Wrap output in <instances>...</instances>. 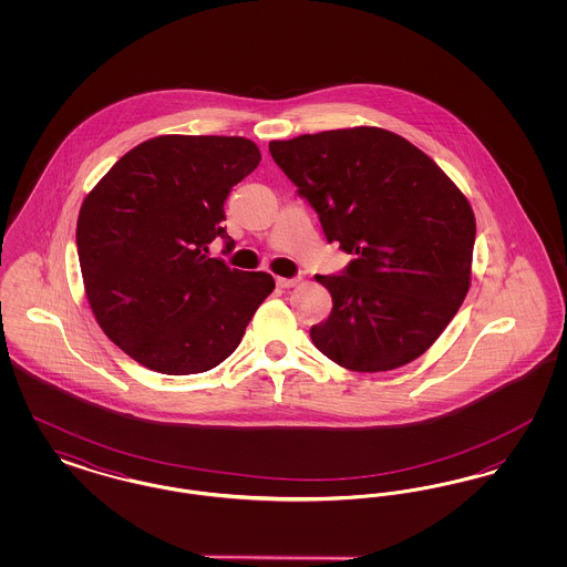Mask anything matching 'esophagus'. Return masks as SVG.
I'll return each instance as SVG.
<instances>
[{
  "label": "esophagus",
  "instance_id": "1",
  "mask_svg": "<svg viewBox=\"0 0 567 567\" xmlns=\"http://www.w3.org/2000/svg\"><path fill=\"white\" fill-rule=\"evenodd\" d=\"M297 282H299V278H282V276L276 278V285L280 289H291V287H296Z\"/></svg>",
  "mask_w": 567,
  "mask_h": 567
}]
</instances>
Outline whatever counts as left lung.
Wrapping results in <instances>:
<instances>
[{
  "instance_id": "left-lung-1",
  "label": "left lung",
  "mask_w": 567,
  "mask_h": 567,
  "mask_svg": "<svg viewBox=\"0 0 567 567\" xmlns=\"http://www.w3.org/2000/svg\"><path fill=\"white\" fill-rule=\"evenodd\" d=\"M270 153L317 210L324 238L354 255L340 276H317L333 308L310 329L315 347L370 374L421 357L472 282L467 197L423 151L380 127L274 140Z\"/></svg>"
}]
</instances>
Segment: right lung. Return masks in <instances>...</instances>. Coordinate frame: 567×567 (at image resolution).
Segmentation results:
<instances>
[{
    "label": "right lung",
    "mask_w": 567,
    "mask_h": 567,
    "mask_svg": "<svg viewBox=\"0 0 567 567\" xmlns=\"http://www.w3.org/2000/svg\"><path fill=\"white\" fill-rule=\"evenodd\" d=\"M261 162L238 135H157L89 190L76 225L86 301L110 340L140 365L185 377L238 349L276 287L268 271L210 255L227 236L223 204Z\"/></svg>",
    "instance_id": "1"
}]
</instances>
